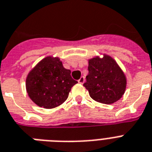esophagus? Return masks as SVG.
<instances>
[{
  "label": "esophagus",
  "mask_w": 152,
  "mask_h": 152,
  "mask_svg": "<svg viewBox=\"0 0 152 152\" xmlns=\"http://www.w3.org/2000/svg\"><path fill=\"white\" fill-rule=\"evenodd\" d=\"M84 82H85L84 76H81V77L80 78V80H78V83H80V84H83Z\"/></svg>",
  "instance_id": "obj_1"
}]
</instances>
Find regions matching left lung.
Listing matches in <instances>:
<instances>
[{
	"mask_svg": "<svg viewBox=\"0 0 152 152\" xmlns=\"http://www.w3.org/2000/svg\"><path fill=\"white\" fill-rule=\"evenodd\" d=\"M89 73L83 83L92 99L111 104L125 93L126 78L117 62L109 55L96 56L88 60Z\"/></svg>",
	"mask_w": 152,
	"mask_h": 152,
	"instance_id": "8db88e82",
	"label": "left lung"
}]
</instances>
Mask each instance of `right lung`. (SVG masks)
Listing matches in <instances>:
<instances>
[{"label": "right lung", "mask_w": 152, "mask_h": 152, "mask_svg": "<svg viewBox=\"0 0 152 152\" xmlns=\"http://www.w3.org/2000/svg\"><path fill=\"white\" fill-rule=\"evenodd\" d=\"M77 83L72 78L71 71L63 67L59 58L48 56L28 73L26 87L37 105L49 109L65 102L71 88Z\"/></svg>", "instance_id": "add662e5"}]
</instances>
